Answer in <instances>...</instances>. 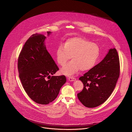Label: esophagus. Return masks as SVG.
Here are the masks:
<instances>
[{"label":"esophagus","instance_id":"1","mask_svg":"<svg viewBox=\"0 0 132 132\" xmlns=\"http://www.w3.org/2000/svg\"><path fill=\"white\" fill-rule=\"evenodd\" d=\"M69 80L70 81H75L76 78H74L73 76H71V77H69V78H68Z\"/></svg>","mask_w":132,"mask_h":132}]
</instances>
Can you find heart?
I'll list each match as a JSON object with an SVG mask.
<instances>
[{
  "label": "heart",
  "instance_id": "heart-1",
  "mask_svg": "<svg viewBox=\"0 0 132 132\" xmlns=\"http://www.w3.org/2000/svg\"><path fill=\"white\" fill-rule=\"evenodd\" d=\"M100 54L97 44L92 43L87 38L74 37L67 39L63 44L59 45L56 50V59L61 66L64 65L71 59L73 60L61 70V73L71 75L80 70L86 71L95 65Z\"/></svg>",
  "mask_w": 132,
  "mask_h": 132
}]
</instances>
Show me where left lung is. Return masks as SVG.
Segmentation results:
<instances>
[{
	"label": "left lung",
	"mask_w": 132,
	"mask_h": 132,
	"mask_svg": "<svg viewBox=\"0 0 132 132\" xmlns=\"http://www.w3.org/2000/svg\"><path fill=\"white\" fill-rule=\"evenodd\" d=\"M119 75V56L115 48L111 49L101 62L79 78L84 86L78 99L88 108L100 106L112 93Z\"/></svg>",
	"instance_id": "left-lung-1"
}]
</instances>
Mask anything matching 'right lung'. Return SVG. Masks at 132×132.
<instances>
[{
    "label": "right lung",
    "instance_id": "add662e5",
    "mask_svg": "<svg viewBox=\"0 0 132 132\" xmlns=\"http://www.w3.org/2000/svg\"><path fill=\"white\" fill-rule=\"evenodd\" d=\"M45 38L43 35L33 34L25 42L18 60L19 77L25 91L34 102L43 105L54 101L66 82L65 76H51L59 68L46 49Z\"/></svg>",
    "mask_w": 132,
    "mask_h": 132
}]
</instances>
